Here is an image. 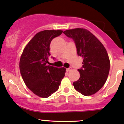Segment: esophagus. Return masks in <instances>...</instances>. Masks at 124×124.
Here are the masks:
<instances>
[{
	"instance_id": "esophagus-1",
	"label": "esophagus",
	"mask_w": 124,
	"mask_h": 124,
	"mask_svg": "<svg viewBox=\"0 0 124 124\" xmlns=\"http://www.w3.org/2000/svg\"><path fill=\"white\" fill-rule=\"evenodd\" d=\"M71 70V68H67V70H66V71H67V72L70 71Z\"/></svg>"
}]
</instances>
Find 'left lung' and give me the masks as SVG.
Segmentation results:
<instances>
[{
  "label": "left lung",
  "instance_id": "left-lung-1",
  "mask_svg": "<svg viewBox=\"0 0 124 124\" xmlns=\"http://www.w3.org/2000/svg\"><path fill=\"white\" fill-rule=\"evenodd\" d=\"M63 33L75 43L78 56L83 58L79 80L74 87L84 96L95 94L105 84L109 74L110 62L106 49L88 30L75 28Z\"/></svg>",
  "mask_w": 124,
  "mask_h": 124
}]
</instances>
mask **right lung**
<instances>
[{"label": "right lung", "mask_w": 124, "mask_h": 124, "mask_svg": "<svg viewBox=\"0 0 124 124\" xmlns=\"http://www.w3.org/2000/svg\"><path fill=\"white\" fill-rule=\"evenodd\" d=\"M62 30H44L37 33L26 45L19 62L25 85L34 94L48 98L59 89L66 69L48 65L50 45ZM54 59V58H53Z\"/></svg>", "instance_id": "add662e5"}]
</instances>
